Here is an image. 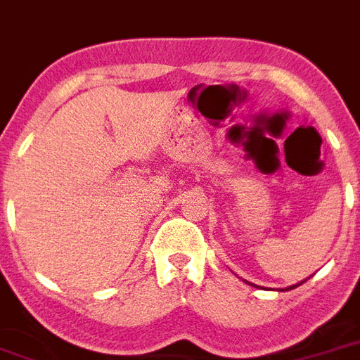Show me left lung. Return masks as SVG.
<instances>
[{
	"label": "left lung",
	"instance_id": "1",
	"mask_svg": "<svg viewBox=\"0 0 360 360\" xmlns=\"http://www.w3.org/2000/svg\"><path fill=\"white\" fill-rule=\"evenodd\" d=\"M308 280V278H307ZM307 280H302V282H307ZM246 284H250V285H254V288H259V285H256V284H252V282H248V280H245ZM302 282H299V284H293V285H288V288H284V290H280V291H290V290H293V288H297V285H301Z\"/></svg>",
	"mask_w": 360,
	"mask_h": 360
}]
</instances>
